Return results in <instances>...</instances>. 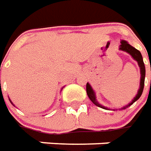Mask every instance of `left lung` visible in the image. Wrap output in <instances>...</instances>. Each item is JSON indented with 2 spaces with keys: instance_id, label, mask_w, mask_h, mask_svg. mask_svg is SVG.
Masks as SVG:
<instances>
[{
  "instance_id": "1",
  "label": "left lung",
  "mask_w": 151,
  "mask_h": 151,
  "mask_svg": "<svg viewBox=\"0 0 151 151\" xmlns=\"http://www.w3.org/2000/svg\"><path fill=\"white\" fill-rule=\"evenodd\" d=\"M121 45L119 46V50H122V51H124V52H127L128 53H129L131 56L132 57V58L137 62L138 63V66L140 67V72H141V81H140V88H139L138 92H137V94L136 95V97L133 99L132 101L129 103V105H127L126 106H124L121 109H125L127 108L129 106L132 105V103H134L137 100H138L140 97L142 96V92H143V88H144V84H145V76H146V68H145V64H144V62H143V58H142V53H140V51L137 50V49H135L134 47H132V45H130L126 40H121ZM86 92H87V94L88 96V98L90 99L91 101H93V103L94 105H96L98 107H101L102 109H107L106 107H105L103 106H101L98 102L97 99H96V95H95V93L93 89L92 88L91 85L88 83H87L86 84Z\"/></svg>"
}]
</instances>
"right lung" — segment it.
I'll return each mask as SVG.
<instances>
[{
  "mask_svg": "<svg viewBox=\"0 0 151 151\" xmlns=\"http://www.w3.org/2000/svg\"><path fill=\"white\" fill-rule=\"evenodd\" d=\"M9 101H10V100H9ZM10 102H11V103H12V101H10ZM12 104H13V103H12ZM13 105H14V104H13Z\"/></svg>",
  "mask_w": 151,
  "mask_h": 151,
  "instance_id": "obj_1",
  "label": "right lung"
}]
</instances>
